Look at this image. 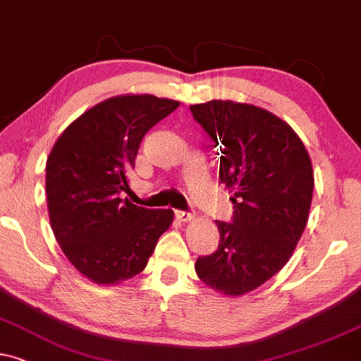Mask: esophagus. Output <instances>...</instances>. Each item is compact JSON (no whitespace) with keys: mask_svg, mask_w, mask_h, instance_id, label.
Returning <instances> with one entry per match:
<instances>
[{"mask_svg":"<svg viewBox=\"0 0 361 361\" xmlns=\"http://www.w3.org/2000/svg\"><path fill=\"white\" fill-rule=\"evenodd\" d=\"M176 216H177V219L182 222H190L195 217L192 212H185V211H176Z\"/></svg>","mask_w":361,"mask_h":361,"instance_id":"esophagus-1","label":"esophagus"}]
</instances>
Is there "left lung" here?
<instances>
[{
  "mask_svg": "<svg viewBox=\"0 0 361 361\" xmlns=\"http://www.w3.org/2000/svg\"><path fill=\"white\" fill-rule=\"evenodd\" d=\"M195 122L221 149L219 179L234 204L233 222H217V251L195 273L226 296L259 288L289 261L306 228L313 166L298 133L259 106L233 100L190 105Z\"/></svg>",
  "mask_w": 361,
  "mask_h": 361,
  "instance_id": "1",
  "label": "left lung"
}]
</instances>
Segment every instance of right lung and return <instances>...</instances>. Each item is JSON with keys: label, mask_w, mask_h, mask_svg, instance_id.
Returning a JSON list of instances; mask_svg holds the SVG:
<instances>
[{"label": "right lung", "mask_w": 361, "mask_h": 361, "mask_svg": "<svg viewBox=\"0 0 361 361\" xmlns=\"http://www.w3.org/2000/svg\"><path fill=\"white\" fill-rule=\"evenodd\" d=\"M179 102L149 93L110 97L61 132L47 159L51 231L72 266L97 284H118L145 269L171 209L135 206L128 173L140 142Z\"/></svg>", "instance_id": "right-lung-1"}]
</instances>
